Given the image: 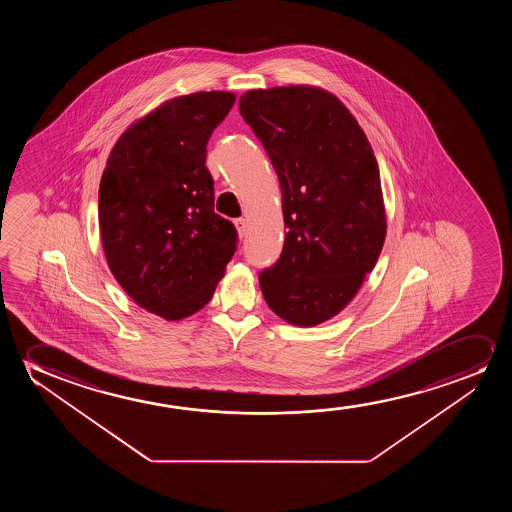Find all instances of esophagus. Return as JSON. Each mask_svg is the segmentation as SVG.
<instances>
[{
  "label": "esophagus",
  "mask_w": 512,
  "mask_h": 512,
  "mask_svg": "<svg viewBox=\"0 0 512 512\" xmlns=\"http://www.w3.org/2000/svg\"><path fill=\"white\" fill-rule=\"evenodd\" d=\"M234 224H236V229H238L239 238H243V236H245V234H246L245 218H238V220H236V222H234Z\"/></svg>",
  "instance_id": "esophagus-1"
}]
</instances>
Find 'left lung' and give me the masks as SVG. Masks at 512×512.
Returning a JSON list of instances; mask_svg holds the SVG:
<instances>
[{"mask_svg": "<svg viewBox=\"0 0 512 512\" xmlns=\"http://www.w3.org/2000/svg\"><path fill=\"white\" fill-rule=\"evenodd\" d=\"M239 112L281 185L285 245L260 273L267 306L311 327L336 316L371 273L386 236L378 161L330 92L306 85L248 91Z\"/></svg>", "mask_w": 512, "mask_h": 512, "instance_id": "obj_1", "label": "left lung"}]
</instances>
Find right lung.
<instances>
[{
    "instance_id": "right-lung-1",
    "label": "right lung",
    "mask_w": 512,
    "mask_h": 512,
    "mask_svg": "<svg viewBox=\"0 0 512 512\" xmlns=\"http://www.w3.org/2000/svg\"><path fill=\"white\" fill-rule=\"evenodd\" d=\"M232 92H196L148 113L120 136L99 185V229L115 280L138 306L182 320L210 302L238 248L213 210L206 145Z\"/></svg>"
}]
</instances>
